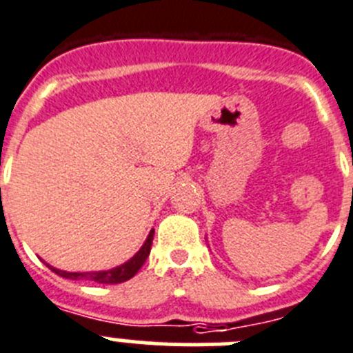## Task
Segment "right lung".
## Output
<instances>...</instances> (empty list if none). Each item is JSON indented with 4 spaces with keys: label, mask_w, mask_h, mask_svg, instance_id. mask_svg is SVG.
<instances>
[{
    "label": "right lung",
    "mask_w": 353,
    "mask_h": 353,
    "mask_svg": "<svg viewBox=\"0 0 353 353\" xmlns=\"http://www.w3.org/2000/svg\"><path fill=\"white\" fill-rule=\"evenodd\" d=\"M153 236L154 230L149 232L148 239L142 244V248L137 252V255L130 259L128 262H125L123 265L116 269H110V271H100V272H66L59 271V269L50 268V271H54L56 274H59L61 278H70V279H84V281H93V283H105V285H114V283H123L126 279L133 278L137 274L139 269L144 265L145 259L149 256V252H151V244H153Z\"/></svg>",
    "instance_id": "obj_1"
}]
</instances>
